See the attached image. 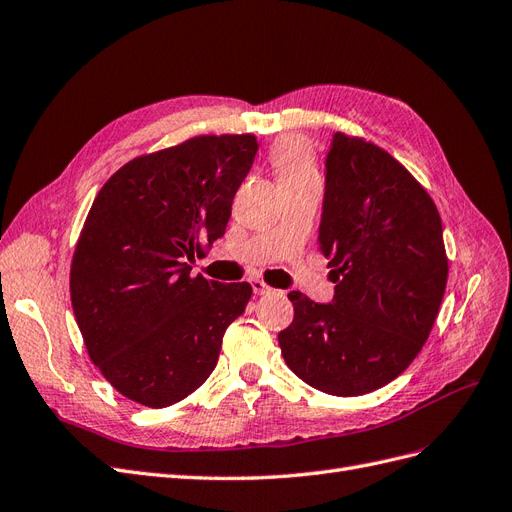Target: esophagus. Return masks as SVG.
I'll list each match as a JSON object with an SVG mask.
<instances>
[{"label":"esophagus","mask_w":512,"mask_h":512,"mask_svg":"<svg viewBox=\"0 0 512 512\" xmlns=\"http://www.w3.org/2000/svg\"><path fill=\"white\" fill-rule=\"evenodd\" d=\"M250 284H252V290H254V294H267V292H271V286H267L264 284L262 279H250Z\"/></svg>","instance_id":"obj_1"}]
</instances>
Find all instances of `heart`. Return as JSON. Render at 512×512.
I'll use <instances>...</instances> for the list:
<instances>
[{
    "label": "heart",
    "mask_w": 512,
    "mask_h": 512,
    "mask_svg": "<svg viewBox=\"0 0 512 512\" xmlns=\"http://www.w3.org/2000/svg\"><path fill=\"white\" fill-rule=\"evenodd\" d=\"M271 161L279 180H301L309 178V175H317L313 150L301 137L281 139L273 148Z\"/></svg>",
    "instance_id": "heart-1"
}]
</instances>
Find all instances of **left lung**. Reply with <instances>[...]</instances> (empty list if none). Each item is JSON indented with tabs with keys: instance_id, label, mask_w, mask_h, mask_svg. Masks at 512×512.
<instances>
[{
	"instance_id": "obj_1",
	"label": "left lung",
	"mask_w": 512,
	"mask_h": 512,
	"mask_svg": "<svg viewBox=\"0 0 512 512\" xmlns=\"http://www.w3.org/2000/svg\"><path fill=\"white\" fill-rule=\"evenodd\" d=\"M317 245L337 281L334 298L320 305L288 294L294 320L277 337L281 356L320 392H375L404 373L430 337L449 275L440 214L390 152L337 133Z\"/></svg>"
}]
</instances>
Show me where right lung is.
Listing matches in <instances>:
<instances>
[{
    "label": "right lung",
    "mask_w": 512,
    "mask_h": 512,
    "mask_svg": "<svg viewBox=\"0 0 512 512\" xmlns=\"http://www.w3.org/2000/svg\"><path fill=\"white\" fill-rule=\"evenodd\" d=\"M256 135H197L122 165L78 237L69 292L88 358L150 409L184 400L218 364L252 286L192 277L188 260L226 231Z\"/></svg>",
    "instance_id": "1"
}]
</instances>
